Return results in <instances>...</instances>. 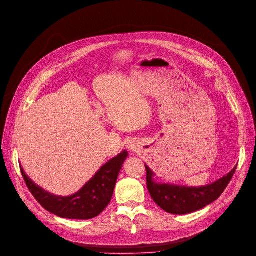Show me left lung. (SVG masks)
<instances>
[{
    "label": "left lung",
    "instance_id": "8db88e82",
    "mask_svg": "<svg viewBox=\"0 0 256 256\" xmlns=\"http://www.w3.org/2000/svg\"><path fill=\"white\" fill-rule=\"evenodd\" d=\"M232 171L218 180L204 186L188 188L154 182V173L146 164V186L153 200L168 213L182 215L202 209L218 198L229 184L236 171Z\"/></svg>",
    "mask_w": 256,
    "mask_h": 256
}]
</instances>
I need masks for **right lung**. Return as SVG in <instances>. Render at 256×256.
<instances>
[{
	"instance_id": "right-lung-1",
	"label": "right lung",
	"mask_w": 256,
	"mask_h": 256,
	"mask_svg": "<svg viewBox=\"0 0 256 256\" xmlns=\"http://www.w3.org/2000/svg\"><path fill=\"white\" fill-rule=\"evenodd\" d=\"M128 157L126 150L114 157L100 168L88 182L70 196H56L36 186L26 175L20 166L27 188L45 210L70 220H90L98 216L108 206L123 162Z\"/></svg>"
}]
</instances>
